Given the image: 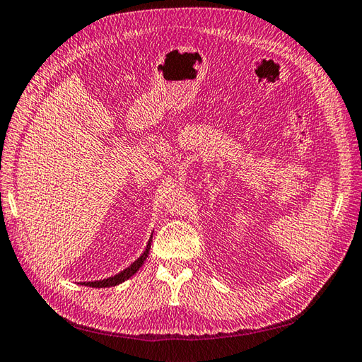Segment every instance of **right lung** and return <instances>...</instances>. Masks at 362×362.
I'll return each mask as SVG.
<instances>
[{"mask_svg": "<svg viewBox=\"0 0 362 362\" xmlns=\"http://www.w3.org/2000/svg\"><path fill=\"white\" fill-rule=\"evenodd\" d=\"M149 249H151V241L148 243V245H146V250L143 252V255L138 258L136 261H134V263L130 264L127 269H124V271L119 272L118 275H113V276H110V279L99 280V281H86V283H82V284H86V286H91V288L117 286V284H119V283H122L124 280L130 279V276H132L138 271V269H140L144 264L146 258H148V255H149Z\"/></svg>", "mask_w": 362, "mask_h": 362, "instance_id": "obj_1", "label": "right lung"}]
</instances>
